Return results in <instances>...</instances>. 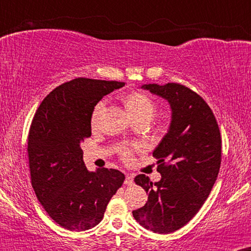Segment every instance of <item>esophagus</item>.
<instances>
[{
    "label": "esophagus",
    "instance_id": "obj_1",
    "mask_svg": "<svg viewBox=\"0 0 251 251\" xmlns=\"http://www.w3.org/2000/svg\"><path fill=\"white\" fill-rule=\"evenodd\" d=\"M132 182H134V175H131V174H126L125 183H126V185H131Z\"/></svg>",
    "mask_w": 251,
    "mask_h": 251
}]
</instances>
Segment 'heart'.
I'll return each mask as SVG.
<instances>
[{
  "label": "heart",
  "mask_w": 251,
  "mask_h": 251,
  "mask_svg": "<svg viewBox=\"0 0 251 251\" xmlns=\"http://www.w3.org/2000/svg\"><path fill=\"white\" fill-rule=\"evenodd\" d=\"M105 107V101L99 102L94 108L93 114H91L90 125L93 129H96L100 125V117H101L103 109ZM126 107L129 114L131 115L132 119H140V117H147V119H152L156 113V104L155 102L143 93H131L126 97ZM135 149H138L140 147L135 146ZM132 154V149L130 148H122L121 155L125 160H130Z\"/></svg>",
  "instance_id": "b5f03b06"
}]
</instances>
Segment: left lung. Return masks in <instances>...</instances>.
I'll list each match as a JSON object with an SVG mask.
<instances>
[{
    "label": "left lung",
    "mask_w": 251,
    "mask_h": 251,
    "mask_svg": "<svg viewBox=\"0 0 251 251\" xmlns=\"http://www.w3.org/2000/svg\"><path fill=\"white\" fill-rule=\"evenodd\" d=\"M141 88L169 102L172 122L152 152L161 179L152 184L143 174L135 177L148 201L132 216L148 230L169 234L187 225L208 199L220 172L222 140L214 113L195 91L178 83Z\"/></svg>",
    "instance_id": "left-lung-1"
}]
</instances>
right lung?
I'll list each match as a JSON object with an SVG mask.
<instances>
[{
	"mask_svg": "<svg viewBox=\"0 0 251 251\" xmlns=\"http://www.w3.org/2000/svg\"><path fill=\"white\" fill-rule=\"evenodd\" d=\"M125 83L78 77L61 84L38 107L28 136L31 185L57 225L84 231L101 222L125 181L116 169L89 172L81 142L91 136L95 105Z\"/></svg>",
	"mask_w": 251,
	"mask_h": 251,
	"instance_id": "right-lung-1",
	"label": "right lung"
}]
</instances>
